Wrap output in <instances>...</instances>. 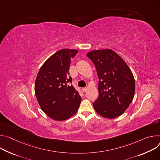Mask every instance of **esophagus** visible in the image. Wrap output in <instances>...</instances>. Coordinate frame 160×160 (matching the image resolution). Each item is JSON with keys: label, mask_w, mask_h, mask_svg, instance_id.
<instances>
[{"label": "esophagus", "mask_w": 160, "mask_h": 160, "mask_svg": "<svg viewBox=\"0 0 160 160\" xmlns=\"http://www.w3.org/2000/svg\"><path fill=\"white\" fill-rule=\"evenodd\" d=\"M87 89H88V88L86 87H85V88H82V90L83 92H86L87 91Z\"/></svg>", "instance_id": "esophagus-1"}]
</instances>
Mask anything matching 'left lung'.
Masks as SVG:
<instances>
[{
    "label": "left lung",
    "instance_id": "obj_1",
    "mask_svg": "<svg viewBox=\"0 0 160 160\" xmlns=\"http://www.w3.org/2000/svg\"><path fill=\"white\" fill-rule=\"evenodd\" d=\"M94 63L98 82V97L93 103L101 116L112 119L121 116L132 103L135 90L133 75L126 62L109 49L87 54Z\"/></svg>",
    "mask_w": 160,
    "mask_h": 160
}]
</instances>
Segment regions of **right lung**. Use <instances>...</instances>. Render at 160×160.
<instances>
[{
	"mask_svg": "<svg viewBox=\"0 0 160 160\" xmlns=\"http://www.w3.org/2000/svg\"><path fill=\"white\" fill-rule=\"evenodd\" d=\"M76 49H63L51 56L42 65L35 83V93L41 109L51 119L63 121L78 111L81 97L69 76L71 58Z\"/></svg>",
	"mask_w": 160,
	"mask_h": 160,
	"instance_id": "right-lung-1",
	"label": "right lung"
}]
</instances>
